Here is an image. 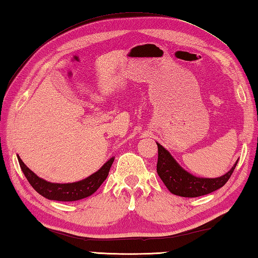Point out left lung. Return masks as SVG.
I'll list each match as a JSON object with an SVG mask.
<instances>
[{"instance_id":"obj_1","label":"left lung","mask_w":258,"mask_h":258,"mask_svg":"<svg viewBox=\"0 0 258 258\" xmlns=\"http://www.w3.org/2000/svg\"><path fill=\"white\" fill-rule=\"evenodd\" d=\"M156 144L158 149V160L156 165L158 176L161 177L163 183L172 194L182 197H199L223 187L231 177L238 162L237 160L232 168L220 177H199L185 171L171 155V153L164 149L157 142Z\"/></svg>"}]
</instances>
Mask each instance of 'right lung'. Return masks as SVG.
Returning <instances> with one entry per match:
<instances>
[{"label":"right lung","mask_w":258,"mask_h":258,"mask_svg":"<svg viewBox=\"0 0 258 258\" xmlns=\"http://www.w3.org/2000/svg\"><path fill=\"white\" fill-rule=\"evenodd\" d=\"M114 158L115 157L109 158L97 172L90 175L89 177L79 180V182L59 184L47 182V180L38 177L35 173H33L31 169L22 162L21 157L18 155V160L22 172L24 173L26 179L29 180L32 187L34 188L38 194L45 197V199L59 202L79 201L94 194L104 180L106 179L109 168H111L114 162Z\"/></svg>","instance_id":"obj_1"}]
</instances>
